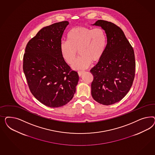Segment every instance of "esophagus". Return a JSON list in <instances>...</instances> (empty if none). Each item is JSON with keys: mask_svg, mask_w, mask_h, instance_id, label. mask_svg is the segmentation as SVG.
I'll list each match as a JSON object with an SVG mask.
<instances>
[{"mask_svg": "<svg viewBox=\"0 0 155 155\" xmlns=\"http://www.w3.org/2000/svg\"><path fill=\"white\" fill-rule=\"evenodd\" d=\"M84 71H78V75L80 76V77H81V75H82V74L84 73Z\"/></svg>", "mask_w": 155, "mask_h": 155, "instance_id": "esophagus-1", "label": "esophagus"}]
</instances>
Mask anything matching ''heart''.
I'll return each instance as SVG.
<instances>
[{
	"label": "heart",
	"instance_id": "heart-1",
	"mask_svg": "<svg viewBox=\"0 0 155 155\" xmlns=\"http://www.w3.org/2000/svg\"><path fill=\"white\" fill-rule=\"evenodd\" d=\"M67 38L68 41L60 44L61 55L71 65L79 52L81 56L73 66L75 70L85 69L91 62L98 63L107 48V35L102 28L77 26L71 29Z\"/></svg>",
	"mask_w": 155,
	"mask_h": 155
}]
</instances>
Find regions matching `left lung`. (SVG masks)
<instances>
[{
    "mask_svg": "<svg viewBox=\"0 0 155 155\" xmlns=\"http://www.w3.org/2000/svg\"><path fill=\"white\" fill-rule=\"evenodd\" d=\"M92 25L105 31L107 44L101 60L90 70L94 77L91 95L97 102L108 106L122 100L131 87L135 71L134 51L115 24L98 20Z\"/></svg>",
    "mask_w": 155,
    "mask_h": 155,
    "instance_id": "obj_1",
    "label": "left lung"
}]
</instances>
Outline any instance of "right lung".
<instances>
[{
    "label": "right lung",
    "instance_id": "right-lung-1",
    "mask_svg": "<svg viewBox=\"0 0 155 155\" xmlns=\"http://www.w3.org/2000/svg\"><path fill=\"white\" fill-rule=\"evenodd\" d=\"M69 22L41 29L30 40L24 54L23 71L33 96L52 108L65 105L73 98L79 81L78 73L61 55L60 44Z\"/></svg>",
    "mask_w": 155,
    "mask_h": 155
}]
</instances>
